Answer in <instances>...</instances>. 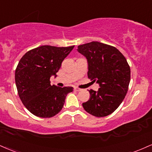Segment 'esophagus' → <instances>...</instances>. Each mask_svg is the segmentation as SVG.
<instances>
[{"label": "esophagus", "instance_id": "esophagus-1", "mask_svg": "<svg viewBox=\"0 0 152 152\" xmlns=\"http://www.w3.org/2000/svg\"><path fill=\"white\" fill-rule=\"evenodd\" d=\"M74 91H81V88H78V87H74Z\"/></svg>", "mask_w": 152, "mask_h": 152}]
</instances>
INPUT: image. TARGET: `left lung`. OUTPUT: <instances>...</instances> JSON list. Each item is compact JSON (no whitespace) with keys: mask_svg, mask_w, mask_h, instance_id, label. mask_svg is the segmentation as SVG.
<instances>
[{"mask_svg":"<svg viewBox=\"0 0 152 152\" xmlns=\"http://www.w3.org/2000/svg\"><path fill=\"white\" fill-rule=\"evenodd\" d=\"M77 51L86 58L88 78L100 86L97 91H89L91 98L82 104L83 108L98 118L109 115L122 103L128 91V63L118 49L99 42L79 45Z\"/></svg>","mask_w":152,"mask_h":152,"instance_id":"1","label":"left lung"}]
</instances>
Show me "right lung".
<instances>
[{"instance_id":"add662e5","label":"right lung","mask_w":152,"mask_h":152,"mask_svg":"<svg viewBox=\"0 0 152 152\" xmlns=\"http://www.w3.org/2000/svg\"><path fill=\"white\" fill-rule=\"evenodd\" d=\"M74 46L56 47L44 45L28 51L18 63L15 84L23 105L39 118H52L61 111L66 97L74 88L58 87L50 84L62 61Z\"/></svg>"}]
</instances>
